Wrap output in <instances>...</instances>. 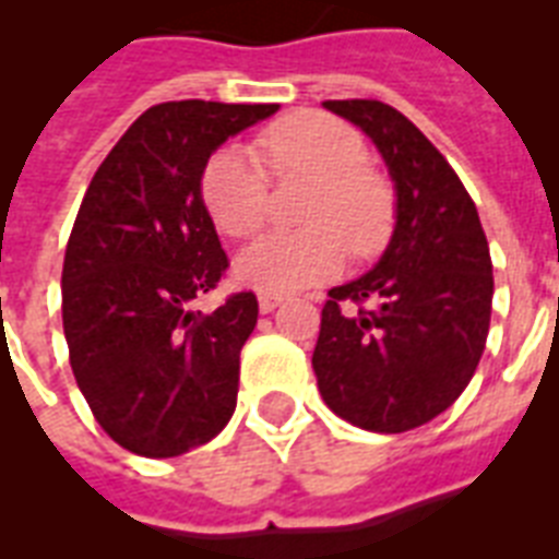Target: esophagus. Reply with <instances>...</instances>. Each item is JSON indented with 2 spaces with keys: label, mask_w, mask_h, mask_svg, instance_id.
I'll return each mask as SVG.
<instances>
[{
  "label": "esophagus",
  "mask_w": 559,
  "mask_h": 559,
  "mask_svg": "<svg viewBox=\"0 0 559 559\" xmlns=\"http://www.w3.org/2000/svg\"><path fill=\"white\" fill-rule=\"evenodd\" d=\"M281 301H284V298H281L278 293H261V296H258V307H261V313H272V310H275Z\"/></svg>",
  "instance_id": "obj_1"
}]
</instances>
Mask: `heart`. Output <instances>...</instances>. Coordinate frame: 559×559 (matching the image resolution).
I'll list each match as a JSON object with an SVG mask.
<instances>
[{"mask_svg":"<svg viewBox=\"0 0 559 559\" xmlns=\"http://www.w3.org/2000/svg\"><path fill=\"white\" fill-rule=\"evenodd\" d=\"M272 177L313 179L301 223L307 228L272 235L240 258L237 272L263 293H289L331 278L345 254L368 258L385 243L394 217L389 186L368 168L362 135L340 118L296 112L261 139ZM202 202L214 226L235 240H252L270 219V174L240 147L217 151L202 170Z\"/></svg>","mask_w":559,"mask_h":559,"instance_id":"1","label":"heart"}]
</instances>
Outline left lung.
Listing matches in <instances>:
<instances>
[{"label":"left lung","mask_w":559,"mask_h":559,"mask_svg":"<svg viewBox=\"0 0 559 559\" xmlns=\"http://www.w3.org/2000/svg\"><path fill=\"white\" fill-rule=\"evenodd\" d=\"M362 127L397 188L380 263L333 287L313 371L324 403L368 432H408L450 408L485 354L493 263L476 202L441 151L389 104L324 100Z\"/></svg>","instance_id":"8db88e82"}]
</instances>
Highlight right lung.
<instances>
[{
  "mask_svg": "<svg viewBox=\"0 0 559 559\" xmlns=\"http://www.w3.org/2000/svg\"><path fill=\"white\" fill-rule=\"evenodd\" d=\"M275 109L156 104L100 162L74 217L60 281L69 362L100 429L135 455H182L235 415L258 298L193 310L228 272L200 179L228 135Z\"/></svg>",
  "mask_w": 559,
  "mask_h": 559,
  "instance_id": "1",
  "label": "right lung"
}]
</instances>
